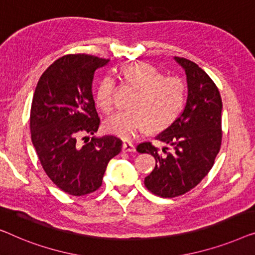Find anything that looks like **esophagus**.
Here are the masks:
<instances>
[{
    "mask_svg": "<svg viewBox=\"0 0 255 255\" xmlns=\"http://www.w3.org/2000/svg\"><path fill=\"white\" fill-rule=\"evenodd\" d=\"M123 150L125 152H134L135 151V145L131 144L130 142H125L123 144Z\"/></svg>",
    "mask_w": 255,
    "mask_h": 255,
    "instance_id": "34e87169",
    "label": "esophagus"
}]
</instances>
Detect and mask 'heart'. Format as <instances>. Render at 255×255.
<instances>
[{
	"instance_id": "1",
	"label": "heart",
	"mask_w": 255,
	"mask_h": 255,
	"mask_svg": "<svg viewBox=\"0 0 255 255\" xmlns=\"http://www.w3.org/2000/svg\"><path fill=\"white\" fill-rule=\"evenodd\" d=\"M124 75L131 87L137 89L129 104V111H121L104 121L109 134L124 139L137 136L146 127L149 131L166 128L182 109L185 85L177 77H164L159 70L148 63L130 64L124 68ZM116 80L106 75L99 82L95 93L97 106L103 112L113 110Z\"/></svg>"
}]
</instances>
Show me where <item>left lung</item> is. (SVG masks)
Returning <instances> with one entry per match:
<instances>
[{
	"label": "left lung",
	"instance_id": "1",
	"mask_svg": "<svg viewBox=\"0 0 255 255\" xmlns=\"http://www.w3.org/2000/svg\"><path fill=\"white\" fill-rule=\"evenodd\" d=\"M185 70L187 100L182 113L171 126L156 136L170 145L162 151L150 142L137 151L155 157L156 166L144 179L145 187L162 198H174L194 188L213 167L222 142V99L213 80L198 64L174 56Z\"/></svg>",
	"mask_w": 255,
	"mask_h": 255
}]
</instances>
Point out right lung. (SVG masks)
I'll use <instances>...</instances> for the list:
<instances>
[{
	"label": "right lung",
	"mask_w": 255,
	"mask_h": 255,
	"mask_svg": "<svg viewBox=\"0 0 255 255\" xmlns=\"http://www.w3.org/2000/svg\"><path fill=\"white\" fill-rule=\"evenodd\" d=\"M110 60L85 54L60 57L39 78L30 114L31 138L46 174L70 195L102 186L106 166L123 141L105 135L81 145V132L93 135L99 118L92 96L95 71Z\"/></svg>",
	"instance_id": "obj_1"
}]
</instances>
